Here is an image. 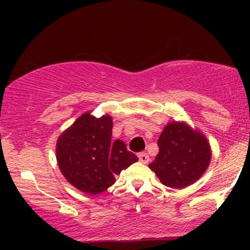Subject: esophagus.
<instances>
[{"label": "esophagus", "mask_w": 250, "mask_h": 250, "mask_svg": "<svg viewBox=\"0 0 250 250\" xmlns=\"http://www.w3.org/2000/svg\"><path fill=\"white\" fill-rule=\"evenodd\" d=\"M138 157H139V161L141 163H144V165L148 163V161H150V157H148L147 153L145 152H140L139 155H138Z\"/></svg>", "instance_id": "obj_1"}]
</instances>
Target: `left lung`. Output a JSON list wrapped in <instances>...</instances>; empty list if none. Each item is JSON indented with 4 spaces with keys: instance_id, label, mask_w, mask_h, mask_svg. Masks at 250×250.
<instances>
[{
    "instance_id": "obj_1",
    "label": "left lung",
    "mask_w": 250,
    "mask_h": 250,
    "mask_svg": "<svg viewBox=\"0 0 250 250\" xmlns=\"http://www.w3.org/2000/svg\"><path fill=\"white\" fill-rule=\"evenodd\" d=\"M158 155L148 165L163 185L184 188L203 175L211 158L208 140L186 122H169L158 138Z\"/></svg>"
}]
</instances>
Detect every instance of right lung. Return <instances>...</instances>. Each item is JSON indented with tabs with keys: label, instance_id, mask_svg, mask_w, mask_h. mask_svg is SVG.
I'll list each match as a JSON object with an SVG mask.
<instances>
[{
	"label": "right lung",
	"instance_id": "right-lung-1",
	"mask_svg": "<svg viewBox=\"0 0 250 250\" xmlns=\"http://www.w3.org/2000/svg\"><path fill=\"white\" fill-rule=\"evenodd\" d=\"M112 138V118L83 113L59 135L57 162L74 188L89 195L107 190L115 176L138 161L122 140Z\"/></svg>",
	"mask_w": 250,
	"mask_h": 250
}]
</instances>
